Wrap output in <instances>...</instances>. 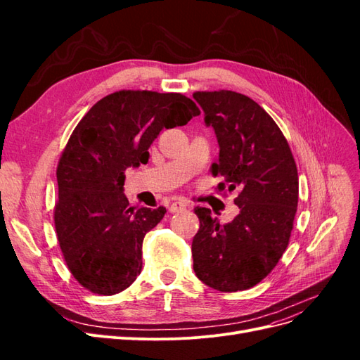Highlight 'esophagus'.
I'll return each instance as SVG.
<instances>
[{
	"instance_id": "esophagus-1",
	"label": "esophagus",
	"mask_w": 360,
	"mask_h": 360,
	"mask_svg": "<svg viewBox=\"0 0 360 360\" xmlns=\"http://www.w3.org/2000/svg\"><path fill=\"white\" fill-rule=\"evenodd\" d=\"M188 207V204L186 202H183V201H174L171 205H169V212L171 213H177V212H181V210H184Z\"/></svg>"
}]
</instances>
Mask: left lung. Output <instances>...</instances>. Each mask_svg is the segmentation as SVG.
Returning <instances> with one entry per match:
<instances>
[{"instance_id": "1", "label": "left lung", "mask_w": 360, "mask_h": 360, "mask_svg": "<svg viewBox=\"0 0 360 360\" xmlns=\"http://www.w3.org/2000/svg\"><path fill=\"white\" fill-rule=\"evenodd\" d=\"M193 99L219 144L212 172L225 177L230 192L240 191L234 200L240 213L225 225L210 209L195 207L193 270L214 290H248L274 270L288 246L299 200L296 162L274 118L250 97L221 90L197 91Z\"/></svg>"}]
</instances>
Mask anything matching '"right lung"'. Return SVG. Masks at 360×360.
I'll list each match as a JSON object with an SVG mask.
<instances>
[{"label":"right lung","mask_w":360,"mask_h":360,"mask_svg":"<svg viewBox=\"0 0 360 360\" xmlns=\"http://www.w3.org/2000/svg\"><path fill=\"white\" fill-rule=\"evenodd\" d=\"M200 115L180 93L123 90L103 97L75 127L57 168L56 230L73 278L96 294L126 290L143 269V240L165 207H132L124 171L147 163L163 129Z\"/></svg>","instance_id":"right-lung-1"}]
</instances>
